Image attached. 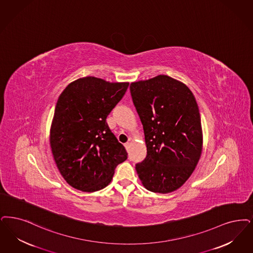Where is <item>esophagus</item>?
<instances>
[{"mask_svg":"<svg viewBox=\"0 0 253 253\" xmlns=\"http://www.w3.org/2000/svg\"><path fill=\"white\" fill-rule=\"evenodd\" d=\"M124 146H125V148H126V150L128 151L129 150V147H130V143L129 142H126L125 144H124Z\"/></svg>","mask_w":253,"mask_h":253,"instance_id":"34e87169","label":"esophagus"}]
</instances>
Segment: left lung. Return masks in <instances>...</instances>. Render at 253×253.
<instances>
[{
  "label": "left lung",
  "mask_w": 253,
  "mask_h": 253,
  "mask_svg": "<svg viewBox=\"0 0 253 253\" xmlns=\"http://www.w3.org/2000/svg\"><path fill=\"white\" fill-rule=\"evenodd\" d=\"M140 118L147 156L135 165L142 184L154 193L173 192L191 176L202 151L198 103L182 82L158 75L130 85Z\"/></svg>",
  "instance_id": "left-lung-1"
}]
</instances>
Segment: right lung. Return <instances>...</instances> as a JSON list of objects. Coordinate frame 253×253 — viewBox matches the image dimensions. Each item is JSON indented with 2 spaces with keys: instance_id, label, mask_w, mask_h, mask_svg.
Listing matches in <instances>:
<instances>
[{
  "instance_id": "add662e5",
  "label": "right lung",
  "mask_w": 253,
  "mask_h": 253,
  "mask_svg": "<svg viewBox=\"0 0 253 253\" xmlns=\"http://www.w3.org/2000/svg\"><path fill=\"white\" fill-rule=\"evenodd\" d=\"M129 83L87 76L71 83L58 98L50 131L53 159L71 186L95 192L107 186L128 153L106 118Z\"/></svg>"
}]
</instances>
